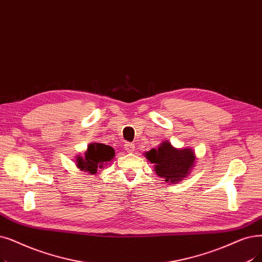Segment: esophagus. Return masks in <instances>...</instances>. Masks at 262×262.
<instances>
[{
    "label": "esophagus",
    "instance_id": "34e87169",
    "mask_svg": "<svg viewBox=\"0 0 262 262\" xmlns=\"http://www.w3.org/2000/svg\"><path fill=\"white\" fill-rule=\"evenodd\" d=\"M124 150L126 151V152H128V153H130V152H134V150H135V145H134L133 143L126 142V143L124 144Z\"/></svg>",
    "mask_w": 262,
    "mask_h": 262
}]
</instances>
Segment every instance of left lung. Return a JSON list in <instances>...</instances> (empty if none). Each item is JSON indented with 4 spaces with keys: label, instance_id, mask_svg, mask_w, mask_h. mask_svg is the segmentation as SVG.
I'll list each match as a JSON object with an SVG mask.
<instances>
[{
    "label": "left lung",
    "instance_id": "obj_1",
    "mask_svg": "<svg viewBox=\"0 0 262 262\" xmlns=\"http://www.w3.org/2000/svg\"><path fill=\"white\" fill-rule=\"evenodd\" d=\"M146 158L154 165L157 176L164 178L168 183H178L185 178L195 163V154L189 149L178 150L168 141L163 142L158 149L146 152Z\"/></svg>",
    "mask_w": 262,
    "mask_h": 262
}]
</instances>
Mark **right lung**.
Returning <instances> with one entry per match:
<instances>
[{"instance_id": "obj_1", "label": "right lung", "mask_w": 262, "mask_h": 262, "mask_svg": "<svg viewBox=\"0 0 262 262\" xmlns=\"http://www.w3.org/2000/svg\"><path fill=\"white\" fill-rule=\"evenodd\" d=\"M116 153L113 147L104 143H91L88 146V151L84 157L79 156L77 158V166L85 172L94 174L99 168H103L106 164L112 161Z\"/></svg>"}]
</instances>
